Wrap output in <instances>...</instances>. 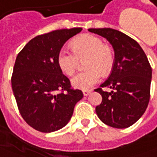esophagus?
<instances>
[{"label": "esophagus", "mask_w": 157, "mask_h": 157, "mask_svg": "<svg viewBox=\"0 0 157 157\" xmlns=\"http://www.w3.org/2000/svg\"><path fill=\"white\" fill-rule=\"evenodd\" d=\"M90 92H91V90H83L84 96H88Z\"/></svg>", "instance_id": "1"}]
</instances>
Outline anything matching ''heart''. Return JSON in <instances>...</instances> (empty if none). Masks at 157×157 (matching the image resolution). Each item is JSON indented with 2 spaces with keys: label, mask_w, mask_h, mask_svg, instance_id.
I'll use <instances>...</instances> for the list:
<instances>
[{
  "label": "heart",
  "mask_w": 157,
  "mask_h": 157,
  "mask_svg": "<svg viewBox=\"0 0 157 157\" xmlns=\"http://www.w3.org/2000/svg\"><path fill=\"white\" fill-rule=\"evenodd\" d=\"M72 49L62 48L57 56V64L60 71L67 76L72 75L79 64V60L87 58L85 68L88 71L77 73L71 80L72 87L87 90L99 83L101 72L108 73L114 63L113 49L104 44L103 40L91 34L77 37L72 43Z\"/></svg>",
  "instance_id": "1"
}]
</instances>
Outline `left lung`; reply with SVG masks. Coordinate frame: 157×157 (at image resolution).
<instances>
[{
  "label": "left lung",
  "mask_w": 157,
  "mask_h": 157,
  "mask_svg": "<svg viewBox=\"0 0 157 157\" xmlns=\"http://www.w3.org/2000/svg\"><path fill=\"white\" fill-rule=\"evenodd\" d=\"M109 42L114 50V63L108 79L95 91L102 97L96 107L98 118L114 128H127L145 112L151 96L152 69L140 45L123 32L111 28L89 29ZM103 87L112 89L110 93Z\"/></svg>",
  "instance_id": "left-lung-1"
}]
</instances>
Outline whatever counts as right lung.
Instances as JSON below:
<instances>
[{"label": "right lung", "mask_w": 157, "mask_h": 157, "mask_svg": "<svg viewBox=\"0 0 157 157\" xmlns=\"http://www.w3.org/2000/svg\"><path fill=\"white\" fill-rule=\"evenodd\" d=\"M81 31L62 29L37 36L16 58L12 89L21 116L36 130L52 132L64 127L75 104L83 98L80 90L71 89L70 81L57 64L62 46Z\"/></svg>", "instance_id": "1"}]
</instances>
